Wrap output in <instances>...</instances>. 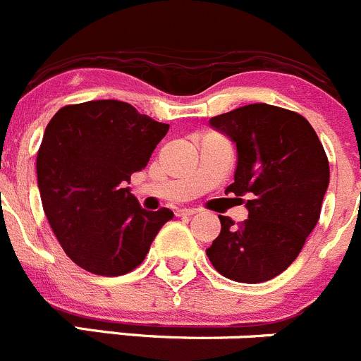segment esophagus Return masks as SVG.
<instances>
[{
	"label": "esophagus",
	"mask_w": 361,
	"mask_h": 361,
	"mask_svg": "<svg viewBox=\"0 0 361 361\" xmlns=\"http://www.w3.org/2000/svg\"><path fill=\"white\" fill-rule=\"evenodd\" d=\"M177 214L178 216H193V214H197V211H195V209H180Z\"/></svg>",
	"instance_id": "34e87169"
}]
</instances>
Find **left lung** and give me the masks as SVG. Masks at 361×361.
<instances>
[{
  "label": "left lung",
  "mask_w": 361,
  "mask_h": 361,
  "mask_svg": "<svg viewBox=\"0 0 361 361\" xmlns=\"http://www.w3.org/2000/svg\"><path fill=\"white\" fill-rule=\"evenodd\" d=\"M211 126L238 147L234 183L225 193L250 200L245 221L234 225L219 216L221 232L207 257L230 280L267 281L296 260L317 225L329 183L328 156L308 120L278 106H241L212 116Z\"/></svg>",
  "instance_id": "1"
}]
</instances>
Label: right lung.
Instances as JSON below:
<instances>
[{"label":"right lung","instance_id":"right-lung-1","mask_svg":"<svg viewBox=\"0 0 361 361\" xmlns=\"http://www.w3.org/2000/svg\"><path fill=\"white\" fill-rule=\"evenodd\" d=\"M168 129L113 99L63 106L47 123L37 152L42 207L63 252L88 273L136 269L173 218L166 207L142 209L127 188Z\"/></svg>","mask_w":361,"mask_h":361}]
</instances>
